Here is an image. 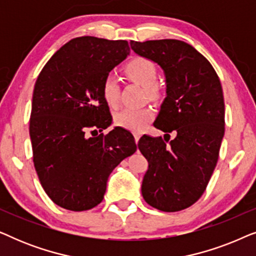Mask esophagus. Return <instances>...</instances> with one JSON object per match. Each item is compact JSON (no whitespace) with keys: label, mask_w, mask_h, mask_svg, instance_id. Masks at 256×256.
<instances>
[{"label":"esophagus","mask_w":256,"mask_h":256,"mask_svg":"<svg viewBox=\"0 0 256 256\" xmlns=\"http://www.w3.org/2000/svg\"><path fill=\"white\" fill-rule=\"evenodd\" d=\"M134 138H135V142L138 143V140H140V134H138V132H134Z\"/></svg>","instance_id":"obj_1"}]
</instances>
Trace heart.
<instances>
[{"label": "heart", "mask_w": 256, "mask_h": 256, "mask_svg": "<svg viewBox=\"0 0 256 256\" xmlns=\"http://www.w3.org/2000/svg\"><path fill=\"white\" fill-rule=\"evenodd\" d=\"M124 71L129 80L144 87L146 96L149 100L157 101L162 98V90L156 85L158 72H157L156 65L150 59L144 57L132 58L126 64ZM101 94L108 106H118V99H120V85L113 74L104 76L101 84ZM152 118L154 110L150 107H143L138 110L126 108L114 115V124L118 127L138 132Z\"/></svg>", "instance_id": "heart-1"}]
</instances>
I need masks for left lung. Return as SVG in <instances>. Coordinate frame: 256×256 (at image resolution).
<instances>
[{"label": "left lung", "mask_w": 256, "mask_h": 256, "mask_svg": "<svg viewBox=\"0 0 256 256\" xmlns=\"http://www.w3.org/2000/svg\"><path fill=\"white\" fill-rule=\"evenodd\" d=\"M136 54L163 68L166 98L154 126L174 140L143 135L138 149L148 160L142 196L163 212L190 208L206 190L225 132V104L219 76L204 56L177 40L135 42Z\"/></svg>", "instance_id": "1"}]
</instances>
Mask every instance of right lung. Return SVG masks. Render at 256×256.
Segmentation results:
<instances>
[{"instance_id": "right-lung-1", "label": "right lung", "mask_w": 256, "mask_h": 256, "mask_svg": "<svg viewBox=\"0 0 256 256\" xmlns=\"http://www.w3.org/2000/svg\"><path fill=\"white\" fill-rule=\"evenodd\" d=\"M129 51L127 40L73 38L34 84L29 126L34 166L44 191L62 208L87 211L100 204L112 171L138 149L124 128L101 132L112 124L101 84Z\"/></svg>"}]
</instances>
